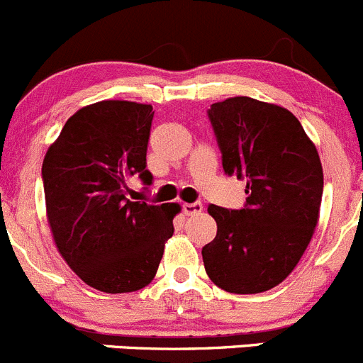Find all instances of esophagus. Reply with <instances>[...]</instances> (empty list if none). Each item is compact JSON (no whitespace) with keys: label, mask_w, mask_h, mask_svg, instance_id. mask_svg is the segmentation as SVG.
<instances>
[{"label":"esophagus","mask_w":363,"mask_h":363,"mask_svg":"<svg viewBox=\"0 0 363 363\" xmlns=\"http://www.w3.org/2000/svg\"><path fill=\"white\" fill-rule=\"evenodd\" d=\"M182 208H184V213L185 216H194V213H199L203 210V205L199 201H194V203H184L182 205Z\"/></svg>","instance_id":"34e87169"}]
</instances>
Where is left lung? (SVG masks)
Returning a JSON list of instances; mask_svg holds the SVG:
<instances>
[{"label":"left lung","instance_id":"left-lung-1","mask_svg":"<svg viewBox=\"0 0 363 363\" xmlns=\"http://www.w3.org/2000/svg\"><path fill=\"white\" fill-rule=\"evenodd\" d=\"M208 119L224 174L246 179V205H210L217 235L203 247L208 278L233 294L276 287L301 260L323 199V165L294 113L237 96L213 103Z\"/></svg>","mask_w":363,"mask_h":363}]
</instances>
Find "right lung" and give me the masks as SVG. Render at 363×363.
Returning <instances> with one entry per match:
<instances>
[{
  "label": "right lung",
  "mask_w": 363,
  "mask_h": 363,
  "mask_svg": "<svg viewBox=\"0 0 363 363\" xmlns=\"http://www.w3.org/2000/svg\"><path fill=\"white\" fill-rule=\"evenodd\" d=\"M153 106L108 99L67 119L43 162L46 212L55 244L87 285L108 294L146 287L172 237L176 203L128 198L146 169Z\"/></svg>",
  "instance_id": "1"
}]
</instances>
